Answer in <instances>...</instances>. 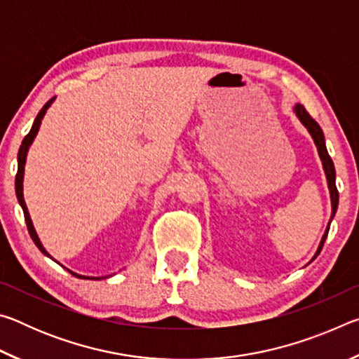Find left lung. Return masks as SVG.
Wrapping results in <instances>:
<instances>
[{
  "label": "left lung",
  "mask_w": 359,
  "mask_h": 359,
  "mask_svg": "<svg viewBox=\"0 0 359 359\" xmlns=\"http://www.w3.org/2000/svg\"><path fill=\"white\" fill-rule=\"evenodd\" d=\"M293 111L296 114V117L299 118L301 123L307 128L309 135L312 136L315 145H317L321 165H323L325 174H326L327 188H330V194H331V220H330V223H327L323 238H321L317 252H315V255H313V258H317L318 253L321 252V248H323L326 236H327V233H330V224L332 222L334 215H336V210H337V205H339V191H337V187H336V169H334V163L331 160L330 154H327V149H326V144H325V135H323V131H321L320 125L311 117V115H309V112L306 111V109H304V106L296 104L293 107Z\"/></svg>",
  "instance_id": "left-lung-1"
}]
</instances>
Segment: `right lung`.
<instances>
[{
    "label": "right lung",
    "instance_id": "1",
    "mask_svg": "<svg viewBox=\"0 0 359 359\" xmlns=\"http://www.w3.org/2000/svg\"><path fill=\"white\" fill-rule=\"evenodd\" d=\"M53 100H55V98L48 100L46 104H44V107L41 109L39 114H38V117L34 118V123L32 126V130H29V133L25 136V139H23V141H22V145H20V149H19V155H17V165H19V166H17V175H15V194H17V199H19V204L22 205V209H23V215H25L28 233H29V236H32V239H33V242L36 244V247H38L39 250L44 253L46 257H48V258H52V257H50V255H48V252L46 250L44 245L41 244V241L38 238V233H36V229L33 226L32 217H29V212H28V208H27V204H25V198H23V175H25V163H27V155H28L29 145L33 144L36 135H38L41 121H42V118H44L47 109L50 107ZM57 263H58V261H57ZM69 272H71L72 276H77L79 278H101V277H85V276H81V274H76V272H72V271H69ZM102 278H104V277H102Z\"/></svg>",
    "mask_w": 359,
    "mask_h": 359
}]
</instances>
